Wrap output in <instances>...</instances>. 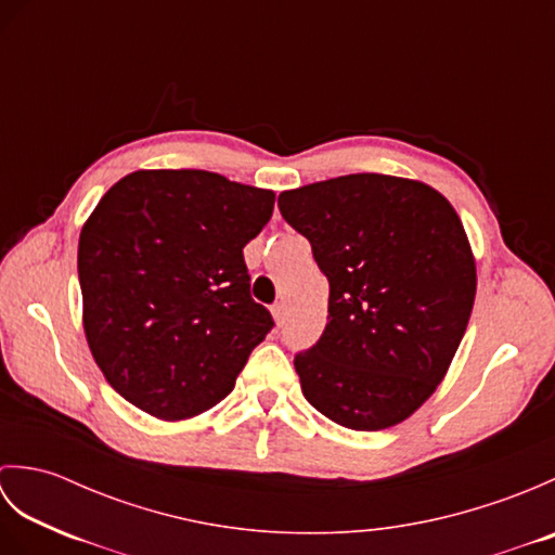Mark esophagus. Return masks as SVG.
<instances>
[{
	"label": "esophagus",
	"mask_w": 555,
	"mask_h": 555,
	"mask_svg": "<svg viewBox=\"0 0 555 555\" xmlns=\"http://www.w3.org/2000/svg\"><path fill=\"white\" fill-rule=\"evenodd\" d=\"M271 314H274L276 324L284 322V302H274V305H271Z\"/></svg>",
	"instance_id": "esophagus-1"
}]
</instances>
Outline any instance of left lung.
I'll use <instances>...</instances> for the list:
<instances>
[{"mask_svg": "<svg viewBox=\"0 0 555 555\" xmlns=\"http://www.w3.org/2000/svg\"><path fill=\"white\" fill-rule=\"evenodd\" d=\"M279 209L328 281L324 332L293 360L305 398L348 429L403 422L441 384L473 314L477 271L455 209L384 173L286 191Z\"/></svg>", "mask_w": 555, "mask_h": 555, "instance_id": "8db88e82", "label": "left lung"}]
</instances>
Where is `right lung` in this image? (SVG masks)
<instances>
[{
	"label": "right lung",
	"instance_id": "right-lung-1",
	"mask_svg": "<svg viewBox=\"0 0 555 555\" xmlns=\"http://www.w3.org/2000/svg\"><path fill=\"white\" fill-rule=\"evenodd\" d=\"M271 211V191L199 169L128 173L100 199L78 241L82 326L128 403L185 420L233 391L274 326L243 259Z\"/></svg>",
	"mask_w": 555,
	"mask_h": 555
}]
</instances>
